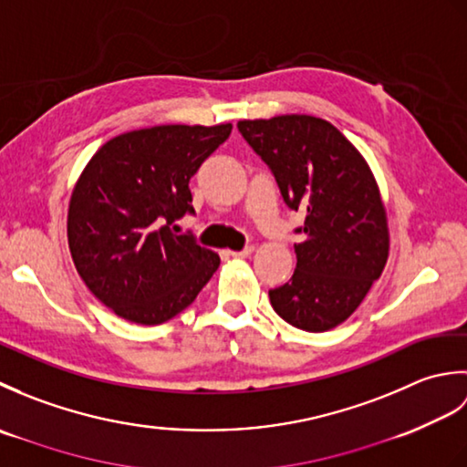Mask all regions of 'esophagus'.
I'll return each instance as SVG.
<instances>
[{
	"label": "esophagus",
	"instance_id": "obj_1",
	"mask_svg": "<svg viewBox=\"0 0 467 467\" xmlns=\"http://www.w3.org/2000/svg\"><path fill=\"white\" fill-rule=\"evenodd\" d=\"M253 246H246V249H243V251H228L231 253V256H234V259H246V256H251L253 254Z\"/></svg>",
	"mask_w": 467,
	"mask_h": 467
}]
</instances>
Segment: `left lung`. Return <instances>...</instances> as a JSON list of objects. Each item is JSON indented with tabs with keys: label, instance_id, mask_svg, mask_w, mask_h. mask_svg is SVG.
<instances>
[{
	"label": "left lung",
	"instance_id": "8db88e82",
	"mask_svg": "<svg viewBox=\"0 0 467 467\" xmlns=\"http://www.w3.org/2000/svg\"><path fill=\"white\" fill-rule=\"evenodd\" d=\"M239 130L269 164L286 206L305 213L296 269L269 291L273 309L296 329L329 331L357 311L387 265L379 184L361 152L323 118L283 114L241 120Z\"/></svg>",
	"mask_w": 467,
	"mask_h": 467
}]
</instances>
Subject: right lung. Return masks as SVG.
<instances>
[{
	"instance_id": "1",
	"label": "right lung",
	"mask_w": 467,
	"mask_h": 467,
	"mask_svg": "<svg viewBox=\"0 0 467 467\" xmlns=\"http://www.w3.org/2000/svg\"><path fill=\"white\" fill-rule=\"evenodd\" d=\"M233 124H162L100 146L74 184L67 244L98 301L122 319L161 325L191 305L221 265L172 231L192 213L188 182Z\"/></svg>"
}]
</instances>
